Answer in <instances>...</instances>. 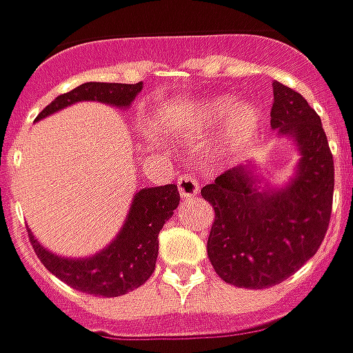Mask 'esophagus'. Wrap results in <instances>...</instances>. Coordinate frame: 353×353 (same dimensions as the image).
<instances>
[{
  "label": "esophagus",
  "mask_w": 353,
  "mask_h": 353,
  "mask_svg": "<svg viewBox=\"0 0 353 353\" xmlns=\"http://www.w3.org/2000/svg\"><path fill=\"white\" fill-rule=\"evenodd\" d=\"M179 192H181V196L183 198H192L196 196L198 192H200V184H198L196 176L194 174H190V172H184L179 176Z\"/></svg>",
  "instance_id": "34e87169"
}]
</instances>
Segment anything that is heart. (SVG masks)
Segmentation results:
<instances>
[{"instance_id": "heart-1", "label": "heart", "mask_w": 353, "mask_h": 353, "mask_svg": "<svg viewBox=\"0 0 353 353\" xmlns=\"http://www.w3.org/2000/svg\"><path fill=\"white\" fill-rule=\"evenodd\" d=\"M232 105V100H222V102L214 103L212 108V116H224L228 114V108ZM257 125V112L251 105H241L234 114V131L237 135H248L251 129Z\"/></svg>"}]
</instances>
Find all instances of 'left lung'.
Returning a JSON list of instances; mask_svg holds the SVG:
<instances>
[{"mask_svg":"<svg viewBox=\"0 0 353 353\" xmlns=\"http://www.w3.org/2000/svg\"><path fill=\"white\" fill-rule=\"evenodd\" d=\"M271 128L296 143L291 183L261 188L250 165L222 172L200 194L216 212L208 257L225 283L267 289L314 257L332 216L334 159L319 114L289 86L273 82Z\"/></svg>","mask_w":353,"mask_h":353,"instance_id":"8db88e82","label":"left lung"}]
</instances>
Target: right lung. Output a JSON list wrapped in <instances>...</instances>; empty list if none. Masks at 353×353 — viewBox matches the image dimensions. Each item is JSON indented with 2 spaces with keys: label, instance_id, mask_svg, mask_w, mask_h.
I'll use <instances>...</instances> for the list:
<instances>
[{
  "label": "right lung",
  "instance_id": "obj_1",
  "mask_svg": "<svg viewBox=\"0 0 353 353\" xmlns=\"http://www.w3.org/2000/svg\"><path fill=\"white\" fill-rule=\"evenodd\" d=\"M143 84H116V82H86L54 98L37 119L61 112L76 102H102L129 108ZM179 188L174 184L141 188L129 208L125 224L117 237L100 253L86 259H66L45 250L29 232V239L37 257L52 275L64 281L76 291L94 296H119L141 287L153 275L159 255V232L179 206Z\"/></svg>",
  "mask_w": 353,
  "mask_h": 353
}]
</instances>
